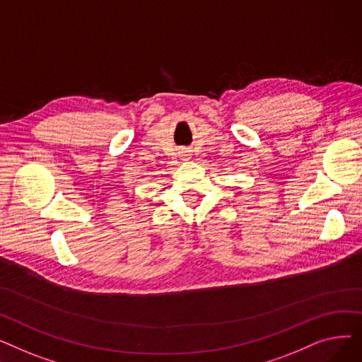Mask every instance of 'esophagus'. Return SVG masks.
Returning <instances> with one entry per match:
<instances>
[{
    "label": "esophagus",
    "instance_id": "obj_1",
    "mask_svg": "<svg viewBox=\"0 0 362 362\" xmlns=\"http://www.w3.org/2000/svg\"><path fill=\"white\" fill-rule=\"evenodd\" d=\"M182 157H183V160H185V161H186V160H189V158H191V156H189L187 152H182Z\"/></svg>",
    "mask_w": 362,
    "mask_h": 362
}]
</instances>
